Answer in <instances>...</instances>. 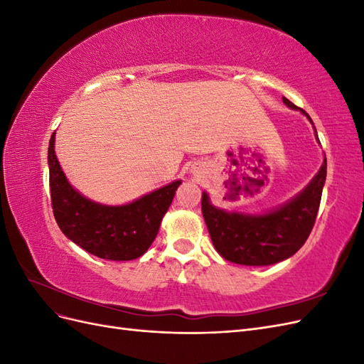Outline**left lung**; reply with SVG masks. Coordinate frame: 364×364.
<instances>
[{
	"label": "left lung",
	"mask_w": 364,
	"mask_h": 364,
	"mask_svg": "<svg viewBox=\"0 0 364 364\" xmlns=\"http://www.w3.org/2000/svg\"><path fill=\"white\" fill-rule=\"evenodd\" d=\"M282 100L289 107L297 109L289 98ZM325 179L326 158L299 196L277 211L255 217L218 209L209 203L208 194L203 193L202 213L214 247L225 259L243 266H270L290 258L311 234Z\"/></svg>",
	"instance_id": "8db88e82"
}]
</instances>
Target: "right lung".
Segmentation results:
<instances>
[{"mask_svg":"<svg viewBox=\"0 0 364 364\" xmlns=\"http://www.w3.org/2000/svg\"><path fill=\"white\" fill-rule=\"evenodd\" d=\"M50 191L54 218L77 246L103 259L129 261L141 257L156 238L181 181L123 206H105L85 199L68 183L54 155V134L48 146Z\"/></svg>","mask_w":364,"mask_h":364,"instance_id":"add662e5","label":"right lung"}]
</instances>
